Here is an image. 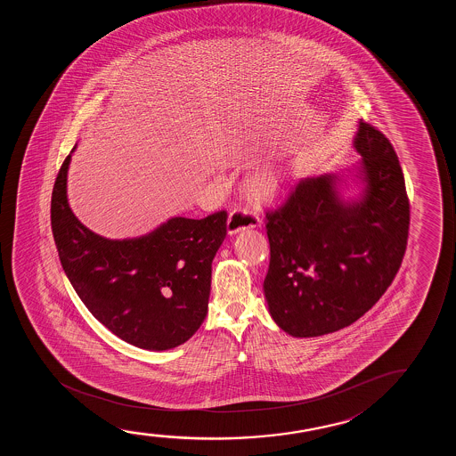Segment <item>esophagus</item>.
<instances>
[{
  "instance_id": "34e87169",
  "label": "esophagus",
  "mask_w": 456,
  "mask_h": 456,
  "mask_svg": "<svg viewBox=\"0 0 456 456\" xmlns=\"http://www.w3.org/2000/svg\"><path fill=\"white\" fill-rule=\"evenodd\" d=\"M258 224H260V218L254 213L248 212L244 208H235V210H232L229 219H227V232H229V235H235L238 232L252 229Z\"/></svg>"
}]
</instances>
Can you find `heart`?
<instances>
[{
    "mask_svg": "<svg viewBox=\"0 0 456 456\" xmlns=\"http://www.w3.org/2000/svg\"><path fill=\"white\" fill-rule=\"evenodd\" d=\"M285 183L281 171L275 168H265L256 171L246 181V190L256 202H271L281 194Z\"/></svg>",
    "mask_w": 456,
    "mask_h": 456,
    "instance_id": "heart-1",
    "label": "heart"
}]
</instances>
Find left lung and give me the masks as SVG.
<instances>
[{"mask_svg": "<svg viewBox=\"0 0 456 456\" xmlns=\"http://www.w3.org/2000/svg\"><path fill=\"white\" fill-rule=\"evenodd\" d=\"M354 148L360 162L302 179L285 204L266 212L265 299L291 337L354 324L393 283L405 254L410 204L393 144L358 121ZM349 187L359 191L346 197Z\"/></svg>", "mask_w": 456, "mask_h": 456, "instance_id": "1", "label": "left lung"}]
</instances>
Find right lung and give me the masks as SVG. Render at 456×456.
I'll use <instances>...</instances> for the list:
<instances>
[{
    "mask_svg": "<svg viewBox=\"0 0 456 456\" xmlns=\"http://www.w3.org/2000/svg\"><path fill=\"white\" fill-rule=\"evenodd\" d=\"M75 150L62 163L51 198L63 271L88 312L119 339L140 349H175L206 319L212 262L227 233V213L173 216L142 237H101L69 208L67 177Z\"/></svg>",
    "mask_w": 456,
    "mask_h": 456,
    "instance_id": "obj_1",
    "label": "right lung"
}]
</instances>
